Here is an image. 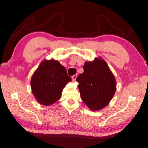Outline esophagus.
<instances>
[{"instance_id":"1","label":"esophagus","mask_w":148,"mask_h":148,"mask_svg":"<svg viewBox=\"0 0 148 148\" xmlns=\"http://www.w3.org/2000/svg\"><path fill=\"white\" fill-rule=\"evenodd\" d=\"M77 78V75H74L73 76H72V80L73 82H75L76 80V78Z\"/></svg>"}]
</instances>
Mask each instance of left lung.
Instances as JSON below:
<instances>
[{"label": "left lung", "instance_id": "obj_1", "mask_svg": "<svg viewBox=\"0 0 148 148\" xmlns=\"http://www.w3.org/2000/svg\"><path fill=\"white\" fill-rule=\"evenodd\" d=\"M83 69L84 72L76 79L82 99L91 110H101L109 104L115 92L114 76L101 58L86 62Z\"/></svg>", "mask_w": 148, "mask_h": 148}]
</instances>
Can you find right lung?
<instances>
[{
	"mask_svg": "<svg viewBox=\"0 0 148 148\" xmlns=\"http://www.w3.org/2000/svg\"><path fill=\"white\" fill-rule=\"evenodd\" d=\"M71 78L65 67L55 60H44L31 79L32 92L38 102L50 106L60 99L62 91Z\"/></svg>",
	"mask_w": 148,
	"mask_h": 148,
	"instance_id": "obj_1",
	"label": "right lung"
}]
</instances>
